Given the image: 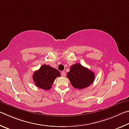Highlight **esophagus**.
Returning <instances> with one entry per match:
<instances>
[{
	"instance_id": "34e87169",
	"label": "esophagus",
	"mask_w": 129,
	"mask_h": 129,
	"mask_svg": "<svg viewBox=\"0 0 129 129\" xmlns=\"http://www.w3.org/2000/svg\"><path fill=\"white\" fill-rule=\"evenodd\" d=\"M61 75H62V76H63V77H64V76H66V73H65V72L64 71L61 72Z\"/></svg>"
}]
</instances>
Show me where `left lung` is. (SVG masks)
<instances>
[{"label": "left lung", "instance_id": "1", "mask_svg": "<svg viewBox=\"0 0 129 129\" xmlns=\"http://www.w3.org/2000/svg\"><path fill=\"white\" fill-rule=\"evenodd\" d=\"M67 77L74 88L82 89L93 83L94 74L79 63H76L70 67V70L67 73Z\"/></svg>", "mask_w": 129, "mask_h": 129}]
</instances>
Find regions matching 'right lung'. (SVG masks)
<instances>
[{
	"label": "right lung",
	"mask_w": 129,
	"mask_h": 129,
	"mask_svg": "<svg viewBox=\"0 0 129 129\" xmlns=\"http://www.w3.org/2000/svg\"><path fill=\"white\" fill-rule=\"evenodd\" d=\"M60 76L58 70L49 65L44 64L34 73L32 78L36 86L43 89L49 90L51 88L55 79Z\"/></svg>",
	"instance_id": "add662e5"
}]
</instances>
